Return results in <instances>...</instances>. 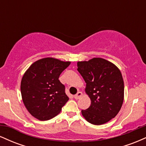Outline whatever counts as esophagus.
<instances>
[{
  "label": "esophagus",
  "mask_w": 146,
  "mask_h": 146,
  "mask_svg": "<svg viewBox=\"0 0 146 146\" xmlns=\"http://www.w3.org/2000/svg\"><path fill=\"white\" fill-rule=\"evenodd\" d=\"M81 96H82V93L80 91H79V92H78V93H77L76 95H74V98L75 99V100H78V99L80 98Z\"/></svg>",
  "instance_id": "1"
}]
</instances>
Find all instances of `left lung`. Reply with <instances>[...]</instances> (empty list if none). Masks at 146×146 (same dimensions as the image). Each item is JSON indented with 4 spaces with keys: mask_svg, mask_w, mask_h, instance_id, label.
Masks as SVG:
<instances>
[{
    "mask_svg": "<svg viewBox=\"0 0 146 146\" xmlns=\"http://www.w3.org/2000/svg\"><path fill=\"white\" fill-rule=\"evenodd\" d=\"M78 71L86 83L85 92L91 101L86 110H82L83 117L92 124L107 123L118 114L123 104L124 84L121 71L101 58L78 62Z\"/></svg>",
    "mask_w": 146,
    "mask_h": 146,
    "instance_id": "obj_1",
    "label": "left lung"
}]
</instances>
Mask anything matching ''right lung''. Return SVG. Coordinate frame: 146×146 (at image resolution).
Instances as JSON below:
<instances>
[{"label":"right lung","instance_id":"add662e5","mask_svg":"<svg viewBox=\"0 0 146 146\" xmlns=\"http://www.w3.org/2000/svg\"><path fill=\"white\" fill-rule=\"evenodd\" d=\"M71 62L45 58L33 62L23 75L21 90L29 113L40 121L56 117L68 102L65 86L59 77Z\"/></svg>","mask_w":146,"mask_h":146}]
</instances>
